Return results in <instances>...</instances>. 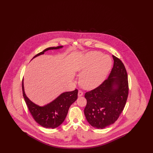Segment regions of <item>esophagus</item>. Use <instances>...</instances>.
I'll return each mask as SVG.
<instances>
[{"label":"esophagus","instance_id":"1","mask_svg":"<svg viewBox=\"0 0 153 153\" xmlns=\"http://www.w3.org/2000/svg\"><path fill=\"white\" fill-rule=\"evenodd\" d=\"M83 95V92L82 91H79V92H78V96L80 97V96H82Z\"/></svg>","mask_w":153,"mask_h":153}]
</instances>
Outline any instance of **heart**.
Returning <instances> with one entry per match:
<instances>
[{
	"mask_svg": "<svg viewBox=\"0 0 153 153\" xmlns=\"http://www.w3.org/2000/svg\"><path fill=\"white\" fill-rule=\"evenodd\" d=\"M112 65V59L99 51H90L86 54L77 67L81 74L80 84L86 89L98 87L105 79Z\"/></svg>",
	"mask_w": 153,
	"mask_h": 153,
	"instance_id": "b5f03b06",
	"label": "heart"
}]
</instances>
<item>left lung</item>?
Here are the masks:
<instances>
[{
  "mask_svg": "<svg viewBox=\"0 0 153 153\" xmlns=\"http://www.w3.org/2000/svg\"><path fill=\"white\" fill-rule=\"evenodd\" d=\"M114 66L108 78L94 89L85 93L84 114L88 122L96 128L114 123L125 107L128 95L126 69L119 58L112 56Z\"/></svg>",
  "mask_w": 153,
  "mask_h": 153,
  "instance_id": "left-lung-1",
  "label": "left lung"
}]
</instances>
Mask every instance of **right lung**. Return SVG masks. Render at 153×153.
Here are the masks:
<instances>
[{
  "instance_id": "1",
  "label": "right lung",
  "mask_w": 153,
  "mask_h": 153,
  "mask_svg": "<svg viewBox=\"0 0 153 153\" xmlns=\"http://www.w3.org/2000/svg\"><path fill=\"white\" fill-rule=\"evenodd\" d=\"M62 46L51 47L37 54L33 59L49 50L58 49ZM22 92L25 102L30 112L36 123L48 128H54L60 126L64 121L70 106L77 99L78 90L66 92L61 94L53 102L42 107L39 106L30 100L26 96L24 90L23 81H22Z\"/></svg>"
}]
</instances>
